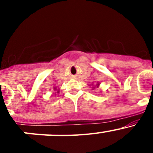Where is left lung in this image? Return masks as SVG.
Segmentation results:
<instances>
[{
  "label": "left lung",
  "mask_w": 153,
  "mask_h": 153,
  "mask_svg": "<svg viewBox=\"0 0 153 153\" xmlns=\"http://www.w3.org/2000/svg\"><path fill=\"white\" fill-rule=\"evenodd\" d=\"M91 85H92V90H94L95 88H98L99 86H100V83H98V82H97L96 84L93 85V83H92Z\"/></svg>",
  "instance_id": "1"
}]
</instances>
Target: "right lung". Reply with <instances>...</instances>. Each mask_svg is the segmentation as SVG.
<instances>
[{"label":"right lung","instance_id":"right-lung-1","mask_svg":"<svg viewBox=\"0 0 153 153\" xmlns=\"http://www.w3.org/2000/svg\"><path fill=\"white\" fill-rule=\"evenodd\" d=\"M53 90L55 91V95H56V93H58L59 92H60V89H57L56 86H54V87H53Z\"/></svg>","mask_w":153,"mask_h":153}]
</instances>
